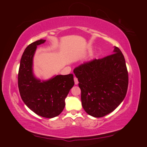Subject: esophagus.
<instances>
[{
    "label": "esophagus",
    "mask_w": 147,
    "mask_h": 147,
    "mask_svg": "<svg viewBox=\"0 0 147 147\" xmlns=\"http://www.w3.org/2000/svg\"><path fill=\"white\" fill-rule=\"evenodd\" d=\"M74 80H75V84L77 85V84H78L79 82H78V79H77V78L76 77H74Z\"/></svg>",
    "instance_id": "esophagus-1"
}]
</instances>
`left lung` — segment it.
Wrapping results in <instances>:
<instances>
[{"instance_id": "8db88e82", "label": "left lung", "mask_w": 147, "mask_h": 147, "mask_svg": "<svg viewBox=\"0 0 147 147\" xmlns=\"http://www.w3.org/2000/svg\"><path fill=\"white\" fill-rule=\"evenodd\" d=\"M74 73L79 82L82 106L91 116L102 117L113 112L126 95L129 75L117 47L112 55L79 65Z\"/></svg>"}]
</instances>
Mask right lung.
Here are the masks:
<instances>
[{
  "mask_svg": "<svg viewBox=\"0 0 147 147\" xmlns=\"http://www.w3.org/2000/svg\"><path fill=\"white\" fill-rule=\"evenodd\" d=\"M45 40L40 39L30 44L21 57L18 74L20 95L25 105L43 117L58 116L65 107V99L73 87V75H57L41 82L33 75L32 61L37 45Z\"/></svg>",
  "mask_w": 147,
  "mask_h": 147,
  "instance_id": "obj_1",
  "label": "right lung"
}]
</instances>
